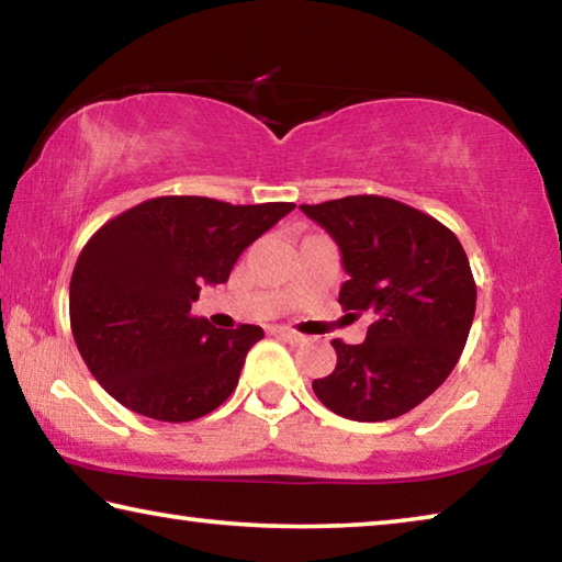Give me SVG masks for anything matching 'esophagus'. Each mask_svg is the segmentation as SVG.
Masks as SVG:
<instances>
[{
  "label": "esophagus",
  "instance_id": "1",
  "mask_svg": "<svg viewBox=\"0 0 562 562\" xmlns=\"http://www.w3.org/2000/svg\"><path fill=\"white\" fill-rule=\"evenodd\" d=\"M272 331L278 337H282L284 341H290V345H302L304 341V335H300V331H294V329H288V327H274Z\"/></svg>",
  "mask_w": 562,
  "mask_h": 562
}]
</instances>
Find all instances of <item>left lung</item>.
Masks as SVG:
<instances>
[{
    "label": "left lung",
    "mask_w": 562,
    "mask_h": 562,
    "mask_svg": "<svg viewBox=\"0 0 562 562\" xmlns=\"http://www.w3.org/2000/svg\"><path fill=\"white\" fill-rule=\"evenodd\" d=\"M302 213L335 237L349 280L347 317H372L367 339H331L335 372L312 389L351 422H386L424 402L459 361L475 312L469 258L436 217L384 195H347Z\"/></svg>",
    "instance_id": "obj_1"
}]
</instances>
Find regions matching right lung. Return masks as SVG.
<instances>
[{
	"label": "right lung",
	"mask_w": 562,
	"mask_h": 562,
	"mask_svg": "<svg viewBox=\"0 0 562 562\" xmlns=\"http://www.w3.org/2000/svg\"><path fill=\"white\" fill-rule=\"evenodd\" d=\"M294 203L233 205L160 195L101 225L76 260L71 331L106 392L156 422H193L235 392L262 327L215 329L190 315L201 284H221L247 245Z\"/></svg>",
	"instance_id": "add662e5"
}]
</instances>
